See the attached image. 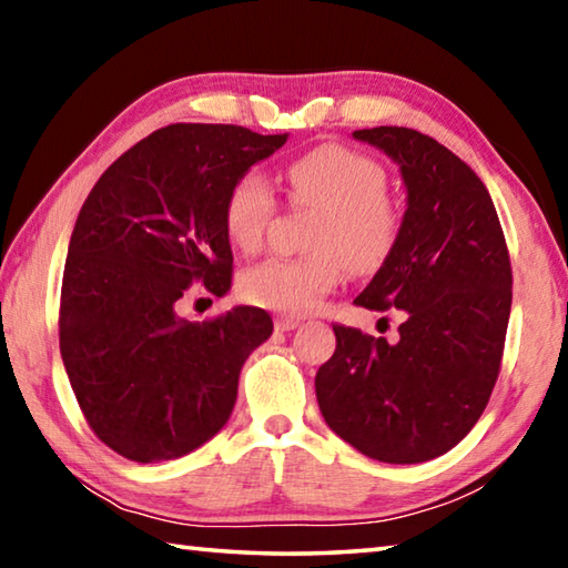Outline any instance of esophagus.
Returning a JSON list of instances; mask_svg holds the SVG:
<instances>
[{
  "label": "esophagus",
  "mask_w": 568,
  "mask_h": 568,
  "mask_svg": "<svg viewBox=\"0 0 568 568\" xmlns=\"http://www.w3.org/2000/svg\"><path fill=\"white\" fill-rule=\"evenodd\" d=\"M301 325V321L293 318V315H277L275 318V331H293Z\"/></svg>",
  "instance_id": "obj_1"
}]
</instances>
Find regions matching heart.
I'll return each mask as SVG.
<instances>
[{"label": "heart", "instance_id": "1", "mask_svg": "<svg viewBox=\"0 0 568 568\" xmlns=\"http://www.w3.org/2000/svg\"><path fill=\"white\" fill-rule=\"evenodd\" d=\"M378 160L345 145H318L285 168L287 203L315 210L307 257H271L240 275L247 303L303 315L343 283L345 267L371 273L388 261L400 235V210ZM277 213V197L263 175L245 172L227 190L223 223L237 250L255 253Z\"/></svg>", "mask_w": 568, "mask_h": 568}]
</instances>
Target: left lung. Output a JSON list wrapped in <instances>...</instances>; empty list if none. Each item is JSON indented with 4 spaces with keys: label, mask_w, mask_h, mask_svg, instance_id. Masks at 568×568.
<instances>
[{
    "label": "left lung",
    "mask_w": 568,
    "mask_h": 568,
    "mask_svg": "<svg viewBox=\"0 0 568 568\" xmlns=\"http://www.w3.org/2000/svg\"><path fill=\"white\" fill-rule=\"evenodd\" d=\"M400 165L408 190L398 243L355 297L400 307L398 343L335 323L315 376L328 426L383 464H420L464 440L501 371L511 257L494 200L464 160L410 128L355 130Z\"/></svg>",
    "instance_id": "obj_1"
}]
</instances>
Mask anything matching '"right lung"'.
<instances>
[{
  "instance_id": "obj_1",
  "label": "right lung",
  "mask_w": 568,
  "mask_h": 568,
  "mask_svg": "<svg viewBox=\"0 0 568 568\" xmlns=\"http://www.w3.org/2000/svg\"><path fill=\"white\" fill-rule=\"evenodd\" d=\"M287 134L178 122L120 155L77 215L60 295V351L74 398L104 446L138 464L180 458L225 426L240 368L273 318L237 305L178 315L190 285L225 295L227 190Z\"/></svg>"
}]
</instances>
